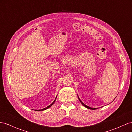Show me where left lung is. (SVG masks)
Segmentation results:
<instances>
[{"label":"left lung","instance_id":"1","mask_svg":"<svg viewBox=\"0 0 132 132\" xmlns=\"http://www.w3.org/2000/svg\"><path fill=\"white\" fill-rule=\"evenodd\" d=\"M78 98H79V101H80V102L81 103V104L84 106H85V107H86V108H87V109H90V110H96V109H98V108H93V107H89V106H86V105H85L84 103L81 100H80V98L79 97V96H78Z\"/></svg>","mask_w":132,"mask_h":132}]
</instances>
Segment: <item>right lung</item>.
Listing matches in <instances>:
<instances>
[{
  "label": "right lung",
  "mask_w": 132,
  "mask_h": 132,
  "mask_svg": "<svg viewBox=\"0 0 132 132\" xmlns=\"http://www.w3.org/2000/svg\"><path fill=\"white\" fill-rule=\"evenodd\" d=\"M56 98H57V97H56V98H55V100H54V101L51 103V104L50 105V106H47V107H46V108H44V109H41V110H35V111H43V110H46V109H48V108H50V107H51L53 105V103H54V102L55 101V100H56Z\"/></svg>",
  "instance_id": "obj_1"
}]
</instances>
